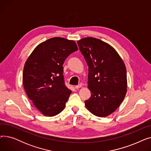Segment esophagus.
I'll return each mask as SVG.
<instances>
[{
    "label": "esophagus",
    "instance_id": "1",
    "mask_svg": "<svg viewBox=\"0 0 151 151\" xmlns=\"http://www.w3.org/2000/svg\"><path fill=\"white\" fill-rule=\"evenodd\" d=\"M82 87V85L80 84H78V85H77V86H75V88L76 89H79V88H81Z\"/></svg>",
    "mask_w": 151,
    "mask_h": 151
}]
</instances>
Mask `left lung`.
I'll list each match as a JSON object with an SVG mask.
<instances>
[{
    "mask_svg": "<svg viewBox=\"0 0 151 151\" xmlns=\"http://www.w3.org/2000/svg\"><path fill=\"white\" fill-rule=\"evenodd\" d=\"M77 43L89 67L91 97L85 105L95 116H108L120 106L127 91L125 63L114 47L98 38L86 37Z\"/></svg>",
    "mask_w": 151,
    "mask_h": 151,
    "instance_id": "left-lung-1",
    "label": "left lung"
}]
</instances>
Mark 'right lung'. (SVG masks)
Returning a JSON list of instances; mask_svg holds the SVG:
<instances>
[{"mask_svg":"<svg viewBox=\"0 0 151 151\" xmlns=\"http://www.w3.org/2000/svg\"><path fill=\"white\" fill-rule=\"evenodd\" d=\"M78 50L75 41L53 37L39 44L27 58L22 73L24 88L44 116H54L64 109L71 91L65 85L62 65Z\"/></svg>","mask_w":151,"mask_h":151,"instance_id":"obj_1","label":"right lung"}]
</instances>
